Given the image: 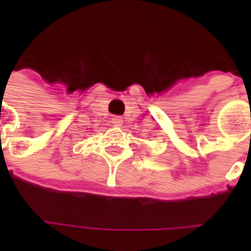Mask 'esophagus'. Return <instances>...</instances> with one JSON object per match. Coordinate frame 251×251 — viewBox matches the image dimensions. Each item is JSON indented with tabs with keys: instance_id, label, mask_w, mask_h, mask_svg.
<instances>
[{
	"instance_id": "obj_1",
	"label": "esophagus",
	"mask_w": 251,
	"mask_h": 251,
	"mask_svg": "<svg viewBox=\"0 0 251 251\" xmlns=\"http://www.w3.org/2000/svg\"><path fill=\"white\" fill-rule=\"evenodd\" d=\"M111 123H113V126H116V127H121V126H123V119H121L120 116H114V117L111 119Z\"/></svg>"
}]
</instances>
